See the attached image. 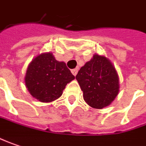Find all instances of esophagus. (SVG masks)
<instances>
[{"mask_svg": "<svg viewBox=\"0 0 146 146\" xmlns=\"http://www.w3.org/2000/svg\"><path fill=\"white\" fill-rule=\"evenodd\" d=\"M78 71V68H74V69H72V70H71V72H72V73H73L74 76H76V75H77Z\"/></svg>", "mask_w": 146, "mask_h": 146, "instance_id": "obj_1", "label": "esophagus"}]
</instances>
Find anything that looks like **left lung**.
<instances>
[{"instance_id": "obj_1", "label": "left lung", "mask_w": 146, "mask_h": 146, "mask_svg": "<svg viewBox=\"0 0 146 146\" xmlns=\"http://www.w3.org/2000/svg\"><path fill=\"white\" fill-rule=\"evenodd\" d=\"M83 92V99L92 108L110 105L119 92V78L114 66L105 56L94 54L76 76Z\"/></svg>"}]
</instances>
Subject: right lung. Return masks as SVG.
<instances>
[{
  "label": "right lung",
  "instance_id": "right-lung-1",
  "mask_svg": "<svg viewBox=\"0 0 146 146\" xmlns=\"http://www.w3.org/2000/svg\"><path fill=\"white\" fill-rule=\"evenodd\" d=\"M75 78L64 62L55 60L52 53H42L29 64L24 78L25 86L33 97L41 102L60 98L68 83Z\"/></svg>",
  "mask_w": 146,
  "mask_h": 146
}]
</instances>
